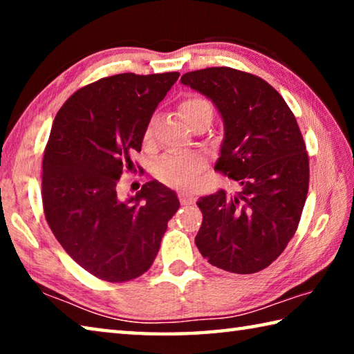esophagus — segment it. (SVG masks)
<instances>
[{"label":"esophagus","mask_w":354,"mask_h":354,"mask_svg":"<svg viewBox=\"0 0 354 354\" xmlns=\"http://www.w3.org/2000/svg\"><path fill=\"white\" fill-rule=\"evenodd\" d=\"M179 201H181L183 206H189V205H194L195 200L192 198V196L187 195H179Z\"/></svg>","instance_id":"1"}]
</instances>
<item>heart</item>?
<instances>
[{
	"mask_svg": "<svg viewBox=\"0 0 354 354\" xmlns=\"http://www.w3.org/2000/svg\"><path fill=\"white\" fill-rule=\"evenodd\" d=\"M179 112L185 122L194 127L196 120L205 115H212V106L206 98L190 95L179 103ZM151 124H148L143 133V140L148 142L151 139ZM203 170H205V160L200 156L170 153L154 165V176L158 178V181L170 187L189 189L198 183Z\"/></svg>",
	"mask_w": 354,
	"mask_h": 354,
	"instance_id": "obj_1",
	"label": "heart"
}]
</instances>
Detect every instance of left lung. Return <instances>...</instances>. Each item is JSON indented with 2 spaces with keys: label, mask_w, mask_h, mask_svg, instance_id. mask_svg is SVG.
I'll return each instance as SVG.
<instances>
[{
  "label": "left lung",
  "mask_w": 354,
  "mask_h": 354,
  "mask_svg": "<svg viewBox=\"0 0 354 354\" xmlns=\"http://www.w3.org/2000/svg\"><path fill=\"white\" fill-rule=\"evenodd\" d=\"M181 82L211 98L225 123L215 171L237 181L198 200L195 237L203 257L221 270L267 268L295 234L309 189V156L297 118L262 77L230 67L190 71Z\"/></svg>",
  "instance_id": "left-lung-1"
}]
</instances>
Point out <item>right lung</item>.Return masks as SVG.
<instances>
[{
    "instance_id": "right-lung-1",
    "label": "right lung",
    "mask_w": 354,
    "mask_h": 354,
    "mask_svg": "<svg viewBox=\"0 0 354 354\" xmlns=\"http://www.w3.org/2000/svg\"><path fill=\"white\" fill-rule=\"evenodd\" d=\"M178 77V71L101 77L71 95L53 123L41 162L45 218L71 259L107 283H127L151 267L179 209L175 192L158 181L128 201L117 195L153 112Z\"/></svg>"
}]
</instances>
